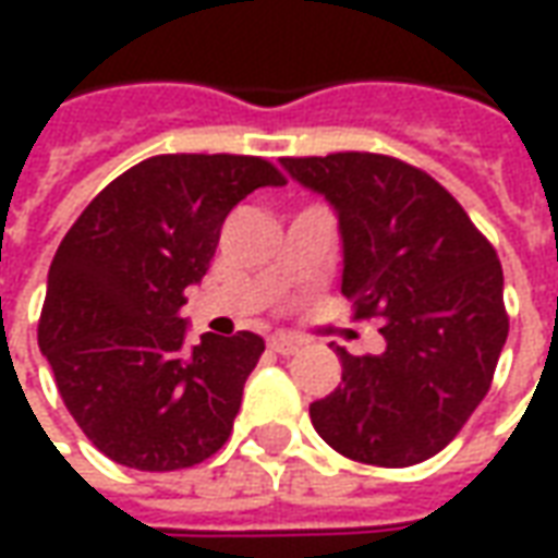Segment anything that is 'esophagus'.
Wrapping results in <instances>:
<instances>
[{
    "label": "esophagus",
    "instance_id": "esophagus-1",
    "mask_svg": "<svg viewBox=\"0 0 558 558\" xmlns=\"http://www.w3.org/2000/svg\"><path fill=\"white\" fill-rule=\"evenodd\" d=\"M304 347L302 338H292V335H275V338H268V350H275L278 355H292V352H299Z\"/></svg>",
    "mask_w": 558,
    "mask_h": 558
}]
</instances>
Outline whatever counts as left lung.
Returning a JSON list of instances; mask_svg holds the SVG:
<instances>
[{
    "instance_id": "obj_1",
    "label": "left lung",
    "mask_w": 558,
    "mask_h": 558,
    "mask_svg": "<svg viewBox=\"0 0 558 558\" xmlns=\"http://www.w3.org/2000/svg\"><path fill=\"white\" fill-rule=\"evenodd\" d=\"M340 220L352 319H383L379 355L338 347L340 386L311 403L316 433L371 466H412L454 439L508 338L493 244L433 175L374 151L280 158Z\"/></svg>"
}]
</instances>
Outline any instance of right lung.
Instances as JSON below:
<instances>
[{
	"mask_svg": "<svg viewBox=\"0 0 558 558\" xmlns=\"http://www.w3.org/2000/svg\"><path fill=\"white\" fill-rule=\"evenodd\" d=\"M254 155H155L83 208L47 275L38 347L89 442L122 466L172 472L230 439L266 343L254 331L184 347L199 283L244 196L283 184Z\"/></svg>",
	"mask_w": 558,
	"mask_h": 558,
	"instance_id": "right-lung-1",
	"label": "right lung"
}]
</instances>
